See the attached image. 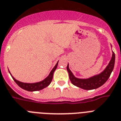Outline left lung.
<instances>
[{
	"label": "left lung",
	"instance_id": "left-lung-1",
	"mask_svg": "<svg viewBox=\"0 0 121 121\" xmlns=\"http://www.w3.org/2000/svg\"><path fill=\"white\" fill-rule=\"evenodd\" d=\"M114 63H115V54L112 52V57L105 69L99 74L85 79L76 78L69 68L68 64L66 69L69 73L70 81L73 85L84 90H93L101 87L109 79V76L114 68Z\"/></svg>",
	"mask_w": 121,
	"mask_h": 121
}]
</instances>
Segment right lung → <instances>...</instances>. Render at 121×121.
Here are the masks:
<instances>
[{"instance_id": "obj_1", "label": "right lung", "mask_w": 121, "mask_h": 121, "mask_svg": "<svg viewBox=\"0 0 121 121\" xmlns=\"http://www.w3.org/2000/svg\"><path fill=\"white\" fill-rule=\"evenodd\" d=\"M58 63V61L57 62V63L56 64V65L55 66V67L52 69V70L51 71V72L50 73L49 75H48L45 79H43V81H40V82H35V83H24L21 82L20 81H17L16 79L13 77L12 76V74H10H10L12 76L13 79L14 80L15 82L17 83V85L18 86H20L21 88H22L24 90H26L27 91H29V92H33V91H38V90H40L42 89H44L45 87H47L48 86H49V84L51 83L53 79V73L55 71V69L57 68Z\"/></svg>"}]
</instances>
